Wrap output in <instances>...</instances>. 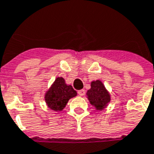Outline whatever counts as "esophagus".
I'll return each instance as SVG.
<instances>
[{"label": "esophagus", "instance_id": "obj_1", "mask_svg": "<svg viewBox=\"0 0 154 154\" xmlns=\"http://www.w3.org/2000/svg\"><path fill=\"white\" fill-rule=\"evenodd\" d=\"M78 94L80 95V96H83L84 94H85V90H80V91H78Z\"/></svg>", "mask_w": 154, "mask_h": 154}]
</instances>
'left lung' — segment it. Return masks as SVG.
Segmentation results:
<instances>
[{"label": "left lung", "instance_id": "1", "mask_svg": "<svg viewBox=\"0 0 154 154\" xmlns=\"http://www.w3.org/2000/svg\"><path fill=\"white\" fill-rule=\"evenodd\" d=\"M86 96L91 104L100 111L105 109L111 100L109 92L100 80L91 82V89L86 92Z\"/></svg>", "mask_w": 154, "mask_h": 154}]
</instances>
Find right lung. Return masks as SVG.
Returning <instances> with one entry per match:
<instances>
[{
	"mask_svg": "<svg viewBox=\"0 0 154 154\" xmlns=\"http://www.w3.org/2000/svg\"><path fill=\"white\" fill-rule=\"evenodd\" d=\"M77 91L71 85L66 84L63 77H57L45 94V101L48 108L54 111H62L68 100L77 96Z\"/></svg>",
	"mask_w": 154,
	"mask_h": 154,
	"instance_id": "right-lung-1",
	"label": "right lung"
}]
</instances>
